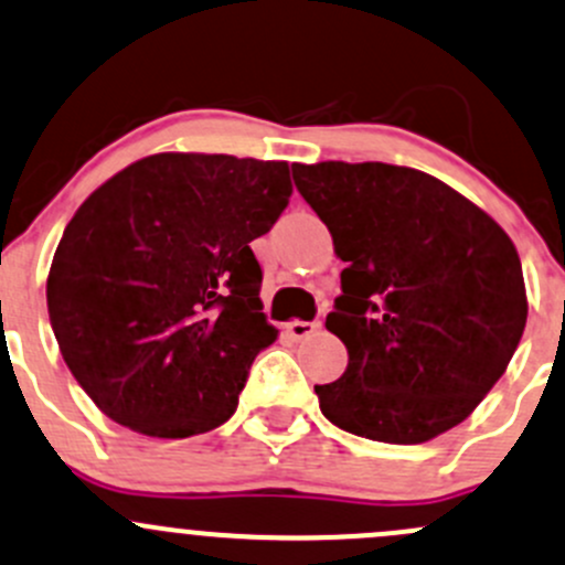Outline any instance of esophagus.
Instances as JSON below:
<instances>
[{
  "label": "esophagus",
  "instance_id": "obj_1",
  "mask_svg": "<svg viewBox=\"0 0 565 565\" xmlns=\"http://www.w3.org/2000/svg\"><path fill=\"white\" fill-rule=\"evenodd\" d=\"M319 328H322V324H319V322H302V319H292V322L287 324V332L300 341V338H308V335H311V332H317Z\"/></svg>",
  "mask_w": 565,
  "mask_h": 565
}]
</instances>
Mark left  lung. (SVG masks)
Wrapping results in <instances>:
<instances>
[{
	"label": "left lung",
	"instance_id": "1",
	"mask_svg": "<svg viewBox=\"0 0 565 565\" xmlns=\"http://www.w3.org/2000/svg\"><path fill=\"white\" fill-rule=\"evenodd\" d=\"M292 175L347 263L324 324L349 365L313 387L322 414L384 444L452 430L495 387L525 330L512 237L423 170L319 162L292 164Z\"/></svg>",
	"mask_w": 565,
	"mask_h": 565
}]
</instances>
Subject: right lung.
Masks as SVG:
<instances>
[{"instance_id":"right-lung-1","label":"right lung","mask_w":565,"mask_h":565,"mask_svg":"<svg viewBox=\"0 0 565 565\" xmlns=\"http://www.w3.org/2000/svg\"><path fill=\"white\" fill-rule=\"evenodd\" d=\"M289 194L287 162L164 151L83 200L45 298L62 358L105 417L153 438L233 417L254 358L278 338L248 243Z\"/></svg>"}]
</instances>
